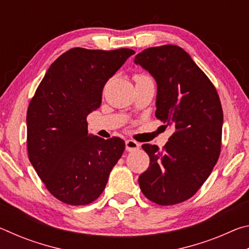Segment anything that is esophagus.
<instances>
[{
    "label": "esophagus",
    "instance_id": "34e87169",
    "mask_svg": "<svg viewBox=\"0 0 249 249\" xmlns=\"http://www.w3.org/2000/svg\"><path fill=\"white\" fill-rule=\"evenodd\" d=\"M125 146H126V151H135V150L140 149V147H141V145L138 144L137 142H135L133 140L126 141Z\"/></svg>",
    "mask_w": 249,
    "mask_h": 249
}]
</instances>
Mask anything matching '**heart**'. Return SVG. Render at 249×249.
Masks as SVG:
<instances>
[{"label":"heart","instance_id":"1","mask_svg":"<svg viewBox=\"0 0 249 249\" xmlns=\"http://www.w3.org/2000/svg\"><path fill=\"white\" fill-rule=\"evenodd\" d=\"M146 75H142V74H140V75H136V77H135V79H137V78H145Z\"/></svg>","mask_w":249,"mask_h":249}]
</instances>
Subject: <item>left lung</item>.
Instances as JSON below:
<instances>
[{"label": "left lung", "instance_id": "obj_1", "mask_svg": "<svg viewBox=\"0 0 249 249\" xmlns=\"http://www.w3.org/2000/svg\"><path fill=\"white\" fill-rule=\"evenodd\" d=\"M134 62L157 83L156 117L175 128L162 150L142 146L150 163L138 178L141 190L159 205L181 203L196 195L220 157V98L210 79L178 46L147 48Z\"/></svg>", "mask_w": 249, "mask_h": 249}]
</instances>
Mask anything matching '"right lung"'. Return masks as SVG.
Here are the masks:
<instances>
[{"label":"right lung","instance_id":"1","mask_svg":"<svg viewBox=\"0 0 249 249\" xmlns=\"http://www.w3.org/2000/svg\"><path fill=\"white\" fill-rule=\"evenodd\" d=\"M134 53L128 48L70 49L49 67L28 105L29 161L64 203L98 199L122 157L124 141L89 134L87 116L100 107L105 83Z\"/></svg>","mask_w":249,"mask_h":249}]
</instances>
